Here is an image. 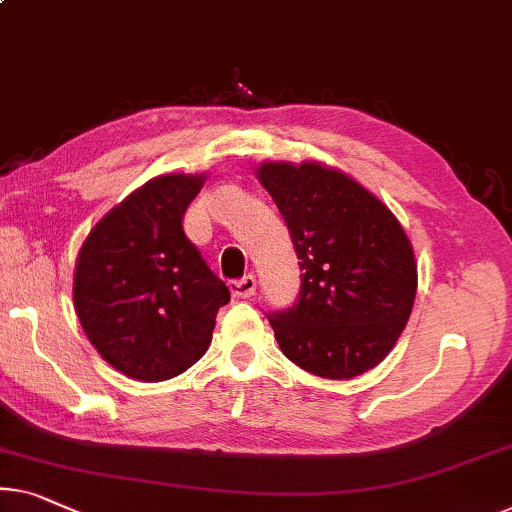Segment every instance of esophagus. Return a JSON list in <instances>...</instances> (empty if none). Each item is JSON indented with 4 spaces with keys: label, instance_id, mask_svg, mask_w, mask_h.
I'll list each match as a JSON object with an SVG mask.
<instances>
[{
    "label": "esophagus",
    "instance_id": "1",
    "mask_svg": "<svg viewBox=\"0 0 512 512\" xmlns=\"http://www.w3.org/2000/svg\"><path fill=\"white\" fill-rule=\"evenodd\" d=\"M257 289V278L253 276V273H248V276L243 278H236V280H230V292L234 299H248V296H253Z\"/></svg>",
    "mask_w": 512,
    "mask_h": 512
}]
</instances>
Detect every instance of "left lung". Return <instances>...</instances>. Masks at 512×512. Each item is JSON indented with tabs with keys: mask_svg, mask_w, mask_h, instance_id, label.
Wrapping results in <instances>:
<instances>
[{
	"mask_svg": "<svg viewBox=\"0 0 512 512\" xmlns=\"http://www.w3.org/2000/svg\"><path fill=\"white\" fill-rule=\"evenodd\" d=\"M259 181L285 218L301 287L269 324L289 361L326 379H352L391 352L416 299L407 234L375 195L317 163H264Z\"/></svg>",
	"mask_w": 512,
	"mask_h": 512,
	"instance_id": "left-lung-1",
	"label": "left lung"
}]
</instances>
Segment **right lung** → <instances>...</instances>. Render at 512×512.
Here are the masks:
<instances>
[{
	"mask_svg": "<svg viewBox=\"0 0 512 512\" xmlns=\"http://www.w3.org/2000/svg\"><path fill=\"white\" fill-rule=\"evenodd\" d=\"M204 177L167 174L144 183L89 232L73 299L91 345L140 381L181 375L209 349L230 289L183 232Z\"/></svg>",
	"mask_w": 512,
	"mask_h": 512,
	"instance_id": "add662e5",
	"label": "right lung"
}]
</instances>
